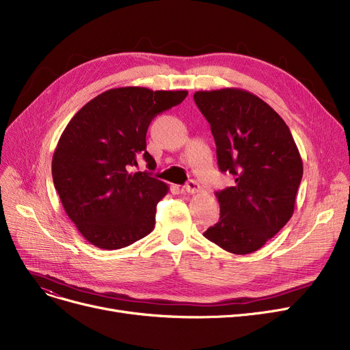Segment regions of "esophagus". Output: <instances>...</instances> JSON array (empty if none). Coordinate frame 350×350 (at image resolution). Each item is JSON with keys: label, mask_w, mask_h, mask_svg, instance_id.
Listing matches in <instances>:
<instances>
[{"label": "esophagus", "mask_w": 350, "mask_h": 350, "mask_svg": "<svg viewBox=\"0 0 350 350\" xmlns=\"http://www.w3.org/2000/svg\"><path fill=\"white\" fill-rule=\"evenodd\" d=\"M183 191L190 193V195H195V193L200 191V185L195 182V180H190V182L183 187Z\"/></svg>", "instance_id": "1"}]
</instances>
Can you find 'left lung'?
Listing matches in <instances>:
<instances>
[{
	"instance_id": "1",
	"label": "left lung",
	"mask_w": 350,
	"mask_h": 350,
	"mask_svg": "<svg viewBox=\"0 0 350 350\" xmlns=\"http://www.w3.org/2000/svg\"><path fill=\"white\" fill-rule=\"evenodd\" d=\"M193 99L211 124L219 170L235 177L234 186L216 191L221 217L203 235L230 254L255 252L294 213L299 148L281 116L248 90H199Z\"/></svg>"
}]
</instances>
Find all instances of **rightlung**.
I'll return each mask as SVG.
<instances>
[{
  "label": "right lung",
  "instance_id": "right-lung-1",
  "mask_svg": "<svg viewBox=\"0 0 350 350\" xmlns=\"http://www.w3.org/2000/svg\"><path fill=\"white\" fill-rule=\"evenodd\" d=\"M187 90L126 86L105 90L75 113L51 160L60 202L82 237L100 250H121L147 237L168 186L137 159L155 161L146 135L159 113L182 103Z\"/></svg>",
  "mask_w": 350,
  "mask_h": 350
}]
</instances>
